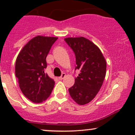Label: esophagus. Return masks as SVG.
<instances>
[{
	"label": "esophagus",
	"instance_id": "1",
	"mask_svg": "<svg viewBox=\"0 0 135 135\" xmlns=\"http://www.w3.org/2000/svg\"><path fill=\"white\" fill-rule=\"evenodd\" d=\"M65 76H66V74H65V73H63V74H61V76L59 77L58 79H60V80H62V79H63L65 78Z\"/></svg>",
	"mask_w": 135,
	"mask_h": 135
}]
</instances>
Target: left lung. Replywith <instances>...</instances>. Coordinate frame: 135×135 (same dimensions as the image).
<instances>
[{
    "label": "left lung",
    "mask_w": 135,
    "mask_h": 135,
    "mask_svg": "<svg viewBox=\"0 0 135 135\" xmlns=\"http://www.w3.org/2000/svg\"><path fill=\"white\" fill-rule=\"evenodd\" d=\"M65 41L75 55V70L80 74L69 89L70 97L77 104L89 103L100 91L106 75L107 63L100 48L88 38L67 37Z\"/></svg>",
    "instance_id": "left-lung-1"
}]
</instances>
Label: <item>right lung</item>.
Instances as JSON below:
<instances>
[{"instance_id":"right-lung-1","label":"right lung","mask_w":135,"mask_h":135,"mask_svg":"<svg viewBox=\"0 0 135 135\" xmlns=\"http://www.w3.org/2000/svg\"><path fill=\"white\" fill-rule=\"evenodd\" d=\"M58 37L37 35L25 45L18 54L15 74L23 94L35 103H40L50 96L55 81L44 72L46 57Z\"/></svg>"}]
</instances>
